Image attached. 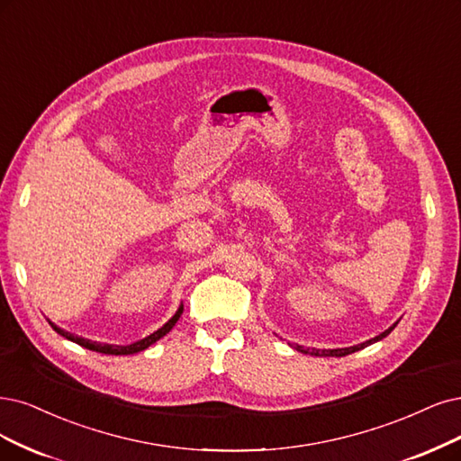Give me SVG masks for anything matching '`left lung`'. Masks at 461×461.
Segmentation results:
<instances>
[{
	"label": "left lung",
	"mask_w": 461,
	"mask_h": 461,
	"mask_svg": "<svg viewBox=\"0 0 461 461\" xmlns=\"http://www.w3.org/2000/svg\"><path fill=\"white\" fill-rule=\"evenodd\" d=\"M397 322H399V321H397ZM397 322H395L393 327H389L385 332H382L380 336L372 338V339H366V342H363V344H359V346L342 348V349H310V348H303V346H294V348H296L300 353H310V355H315V357H346V355H349V353L359 351V349H363V348H366V346H370V344H374V342H378V339L385 338L391 330H393V329L397 327Z\"/></svg>",
	"instance_id": "obj_1"
}]
</instances>
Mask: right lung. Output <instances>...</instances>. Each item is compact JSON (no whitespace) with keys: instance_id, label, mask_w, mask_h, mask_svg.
Wrapping results in <instances>:
<instances>
[{"instance_id":"1","label":"right lung","mask_w":461,"mask_h":461,"mask_svg":"<svg viewBox=\"0 0 461 461\" xmlns=\"http://www.w3.org/2000/svg\"><path fill=\"white\" fill-rule=\"evenodd\" d=\"M182 312H184V305H180L178 308V312L170 317L165 325L161 327V329H158L156 332L153 334H149V336H146V338H142V339H139V342H134V344H129V346H115V344H98V342H93V339H85V338H81V336H76V334H72V332H66V330H62L60 327H57L55 322H50L49 321V325L55 329V332H59L60 336H64L66 339H70V342H76V344H79L81 348H87V349H91V351H98V353H106V355H132V353H139V351H144L146 348H149L151 344H156L159 338H163L165 334H168L170 332V329H173L175 325H176V321L180 319V315H182Z\"/></svg>"}]
</instances>
